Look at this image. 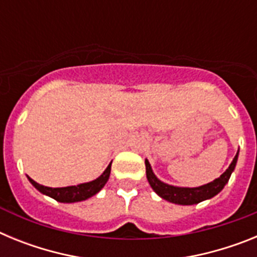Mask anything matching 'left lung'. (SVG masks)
<instances>
[{
	"label": "left lung",
	"mask_w": 257,
	"mask_h": 257,
	"mask_svg": "<svg viewBox=\"0 0 257 257\" xmlns=\"http://www.w3.org/2000/svg\"><path fill=\"white\" fill-rule=\"evenodd\" d=\"M239 152V151H238ZM238 152L235 157L233 158L231 163L226 169V171L220 176V178L215 179L211 183L201 185L197 188H183V187H175V185H170L160 179L157 178L154 175L153 170L151 167V163L148 160H145V169H147V179H148L149 184H151L152 189L161 197V198L166 199V201L171 202V203H176V205H183V206H190V205H197L199 202L210 199L215 197L217 193L222 190V188L225 187L226 183L230 179L231 172L234 171L235 165H237L238 160Z\"/></svg>",
	"instance_id": "8db88e82"
}]
</instances>
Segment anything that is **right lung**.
Returning <instances> with one entry per match:
<instances>
[{
  "label": "right lung",
  "mask_w": 257,
  "mask_h": 257,
  "mask_svg": "<svg viewBox=\"0 0 257 257\" xmlns=\"http://www.w3.org/2000/svg\"><path fill=\"white\" fill-rule=\"evenodd\" d=\"M110 167H112V162L109 163L108 167L105 169V171L99 176L97 179L92 181H88V183L78 184V185H72V187H64V188H50L45 187V185H41V184L36 183L33 179H31L28 176V180L31 181V184L38 192H41L42 194H46V196L51 197L55 201L61 202V203H73V202H81L85 201V199L90 198V197L95 196L96 193L100 192L103 189V187L106 184L109 179V175H110Z\"/></svg>",
  "instance_id": "add662e5"
}]
</instances>
